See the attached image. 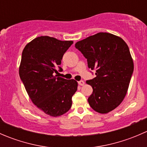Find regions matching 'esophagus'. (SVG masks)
Masks as SVG:
<instances>
[{
    "label": "esophagus",
    "mask_w": 147,
    "mask_h": 147,
    "mask_svg": "<svg viewBox=\"0 0 147 147\" xmlns=\"http://www.w3.org/2000/svg\"><path fill=\"white\" fill-rule=\"evenodd\" d=\"M78 84H79L80 86H83L84 84V82L83 80H80L78 82Z\"/></svg>",
    "instance_id": "1"
}]
</instances>
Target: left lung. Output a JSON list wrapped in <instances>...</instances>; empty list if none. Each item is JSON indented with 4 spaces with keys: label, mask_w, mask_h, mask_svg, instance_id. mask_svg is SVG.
Masks as SVG:
<instances>
[{
    "label": "left lung",
    "mask_w": 147,
    "mask_h": 147,
    "mask_svg": "<svg viewBox=\"0 0 147 147\" xmlns=\"http://www.w3.org/2000/svg\"><path fill=\"white\" fill-rule=\"evenodd\" d=\"M75 47L95 70V78L86 82L93 89L89 105L99 113L111 112L125 97L134 71L128 45L113 34L98 32L76 42Z\"/></svg>",
    "instance_id": "obj_1"
}]
</instances>
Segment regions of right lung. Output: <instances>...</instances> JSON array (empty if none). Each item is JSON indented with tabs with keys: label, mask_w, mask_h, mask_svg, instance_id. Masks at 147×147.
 <instances>
[{
	"label": "right lung",
	"mask_w": 147,
	"mask_h": 147,
	"mask_svg": "<svg viewBox=\"0 0 147 147\" xmlns=\"http://www.w3.org/2000/svg\"><path fill=\"white\" fill-rule=\"evenodd\" d=\"M73 43L49 36L35 38L22 53L19 75L30 98L40 109L52 117L66 113L78 90L75 80L57 77L63 55Z\"/></svg>",
	"instance_id": "obj_1"
}]
</instances>
